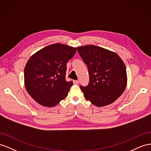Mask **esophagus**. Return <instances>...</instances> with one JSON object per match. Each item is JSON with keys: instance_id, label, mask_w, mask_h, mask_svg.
<instances>
[{"instance_id": "esophagus-1", "label": "esophagus", "mask_w": 151, "mask_h": 151, "mask_svg": "<svg viewBox=\"0 0 151 151\" xmlns=\"http://www.w3.org/2000/svg\"><path fill=\"white\" fill-rule=\"evenodd\" d=\"M73 83L75 85H78L79 84V81L78 80H73Z\"/></svg>"}]
</instances>
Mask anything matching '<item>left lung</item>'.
Returning a JSON list of instances; mask_svg holds the SVG:
<instances>
[{
	"label": "left lung",
	"mask_w": 151,
	"mask_h": 151,
	"mask_svg": "<svg viewBox=\"0 0 151 151\" xmlns=\"http://www.w3.org/2000/svg\"><path fill=\"white\" fill-rule=\"evenodd\" d=\"M77 50L89 74L88 84L80 86L85 98L99 107L114 103L127 85L122 60L116 53L95 45L79 46Z\"/></svg>",
	"instance_id": "obj_1"
}]
</instances>
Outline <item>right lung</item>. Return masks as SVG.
I'll use <instances>...</instances> for the list:
<instances>
[{
    "instance_id": "right-lung-1",
    "label": "right lung",
    "mask_w": 151,
    "mask_h": 151,
    "mask_svg": "<svg viewBox=\"0 0 151 151\" xmlns=\"http://www.w3.org/2000/svg\"><path fill=\"white\" fill-rule=\"evenodd\" d=\"M76 52V48L55 43L30 57L24 69L25 86L39 104L55 106L67 97L73 82L65 80L66 64Z\"/></svg>"
}]
</instances>
